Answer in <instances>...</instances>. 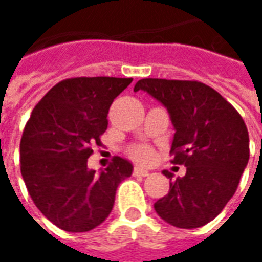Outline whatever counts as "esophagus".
Returning <instances> with one entry per match:
<instances>
[{
  "label": "esophagus",
  "instance_id": "1",
  "mask_svg": "<svg viewBox=\"0 0 262 262\" xmlns=\"http://www.w3.org/2000/svg\"><path fill=\"white\" fill-rule=\"evenodd\" d=\"M133 176L146 177V176H149V170L143 169V167H135V169H133Z\"/></svg>",
  "mask_w": 262,
  "mask_h": 262
}]
</instances>
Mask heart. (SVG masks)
<instances>
[{"label":"heart","mask_w":262,"mask_h":262,"mask_svg":"<svg viewBox=\"0 0 262 262\" xmlns=\"http://www.w3.org/2000/svg\"><path fill=\"white\" fill-rule=\"evenodd\" d=\"M127 153L135 162L139 163H149L153 159V150L147 144H133Z\"/></svg>","instance_id":"b5f03b06"}]
</instances>
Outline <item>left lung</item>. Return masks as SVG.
<instances>
[{
	"label": "left lung",
	"mask_w": 262,
	"mask_h": 262,
	"mask_svg": "<svg viewBox=\"0 0 262 262\" xmlns=\"http://www.w3.org/2000/svg\"><path fill=\"white\" fill-rule=\"evenodd\" d=\"M167 107L176 133L171 163L186 166L184 177L170 179L169 193L155 203L163 220L197 228L214 220L238 187L250 159L248 130L234 106L199 80L146 78L135 85Z\"/></svg>",
	"instance_id": "left-lung-1"
}]
</instances>
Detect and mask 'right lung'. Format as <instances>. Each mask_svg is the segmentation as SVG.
I'll return each mask as SVG.
<instances>
[{"label": "right lung", "mask_w": 262, "mask_h": 262, "mask_svg": "<svg viewBox=\"0 0 262 262\" xmlns=\"http://www.w3.org/2000/svg\"><path fill=\"white\" fill-rule=\"evenodd\" d=\"M132 78L79 76L58 82L42 98L25 125L21 174L38 210L61 230L85 233L111 214L119 183L130 163L115 156L96 173L88 169L95 144L107 129L109 107Z\"/></svg>", "instance_id": "obj_1"}]
</instances>
